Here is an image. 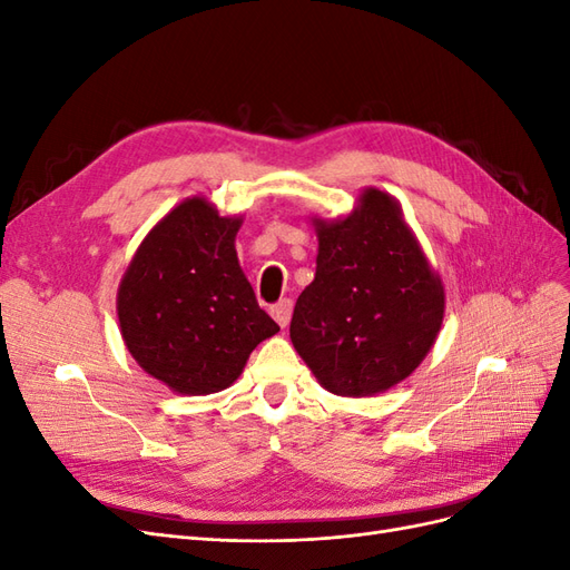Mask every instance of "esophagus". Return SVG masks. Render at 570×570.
<instances>
[{"instance_id":"obj_1","label":"esophagus","mask_w":570,"mask_h":570,"mask_svg":"<svg viewBox=\"0 0 570 570\" xmlns=\"http://www.w3.org/2000/svg\"><path fill=\"white\" fill-rule=\"evenodd\" d=\"M271 316L278 321L281 327H287L289 318H292V299H281L278 304L271 306Z\"/></svg>"}]
</instances>
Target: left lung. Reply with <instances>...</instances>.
I'll use <instances>...</instances> for the list:
<instances>
[{
  "label": "left lung",
  "instance_id": "1",
  "mask_svg": "<svg viewBox=\"0 0 570 570\" xmlns=\"http://www.w3.org/2000/svg\"><path fill=\"white\" fill-rule=\"evenodd\" d=\"M316 278L295 304L292 344L327 392H385L433 347L442 283L381 189H366L344 220H316Z\"/></svg>",
  "mask_w": 570,
  "mask_h": 570
}]
</instances>
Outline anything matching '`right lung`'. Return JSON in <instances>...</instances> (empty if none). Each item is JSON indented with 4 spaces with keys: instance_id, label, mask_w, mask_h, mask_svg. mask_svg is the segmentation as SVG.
Instances as JSON below:
<instances>
[{
    "instance_id": "obj_1",
    "label": "right lung",
    "mask_w": 570,
    "mask_h": 570,
    "mask_svg": "<svg viewBox=\"0 0 570 570\" xmlns=\"http://www.w3.org/2000/svg\"><path fill=\"white\" fill-rule=\"evenodd\" d=\"M239 218L193 197L145 237L118 287L126 347L185 394L226 390L258 342L281 331L237 264Z\"/></svg>"
}]
</instances>
